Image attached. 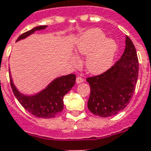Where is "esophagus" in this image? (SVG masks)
Instances as JSON below:
<instances>
[{
    "mask_svg": "<svg viewBox=\"0 0 151 151\" xmlns=\"http://www.w3.org/2000/svg\"><path fill=\"white\" fill-rule=\"evenodd\" d=\"M76 82H77V84H81V83L84 82V79L81 77H78L77 79H76Z\"/></svg>",
    "mask_w": 151,
    "mask_h": 151,
    "instance_id": "1",
    "label": "esophagus"
}]
</instances>
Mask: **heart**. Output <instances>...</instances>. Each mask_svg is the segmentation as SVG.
<instances>
[{
	"label": "heart",
	"mask_w": 151,
	"mask_h": 151,
	"mask_svg": "<svg viewBox=\"0 0 151 151\" xmlns=\"http://www.w3.org/2000/svg\"><path fill=\"white\" fill-rule=\"evenodd\" d=\"M118 50L116 40L105 38V33L100 29H90L80 37L76 44V50L79 54L88 56L85 67L89 73L101 74L109 69ZM72 62L75 65L80 63L77 56Z\"/></svg>",
	"instance_id": "b5f03b06"
}]
</instances>
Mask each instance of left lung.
Listing matches in <instances>:
<instances>
[{"instance_id": "1", "label": "left lung", "mask_w": 151, "mask_h": 151, "mask_svg": "<svg viewBox=\"0 0 151 151\" xmlns=\"http://www.w3.org/2000/svg\"><path fill=\"white\" fill-rule=\"evenodd\" d=\"M138 73L137 51L127 35L124 52L114 66L102 74L87 78L91 86L88 109L101 117L112 116L124 109L134 93Z\"/></svg>"}]
</instances>
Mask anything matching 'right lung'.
<instances>
[{
  "label": "right lung",
  "instance_id": "obj_1",
  "mask_svg": "<svg viewBox=\"0 0 151 151\" xmlns=\"http://www.w3.org/2000/svg\"><path fill=\"white\" fill-rule=\"evenodd\" d=\"M47 25H40L23 33L16 42L22 40L36 31L46 29ZM10 81L14 96L24 109L38 118L49 119L58 115L63 109V97L75 84L76 75L60 76L55 78L46 88L33 95H25L18 90L9 70Z\"/></svg>",
  "mask_w": 151,
  "mask_h": 151
}]
</instances>
